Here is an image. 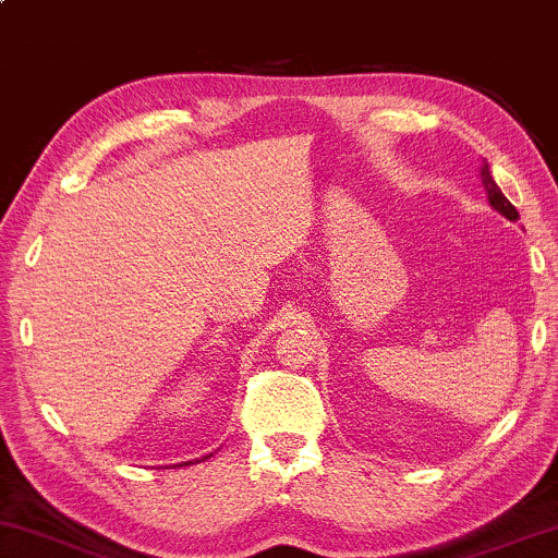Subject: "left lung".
Instances as JSON below:
<instances>
[{
    "label": "left lung",
    "mask_w": 558,
    "mask_h": 558,
    "mask_svg": "<svg viewBox=\"0 0 558 558\" xmlns=\"http://www.w3.org/2000/svg\"><path fill=\"white\" fill-rule=\"evenodd\" d=\"M480 178H483V189H485V194H488L490 207L496 209V213H501L506 220H511V222L520 220V213L514 209V204H511L509 198L501 194V189H498L496 181H493L488 162H483V168H480Z\"/></svg>",
    "instance_id": "obj_1"
}]
</instances>
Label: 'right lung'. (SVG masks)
Returning <instances> with one entry per match:
<instances>
[{"mask_svg":"<svg viewBox=\"0 0 558 558\" xmlns=\"http://www.w3.org/2000/svg\"><path fill=\"white\" fill-rule=\"evenodd\" d=\"M204 459H207V457H204ZM185 464H191V462H185Z\"/></svg>","mask_w":558,"mask_h":558,"instance_id":"right-lung-1","label":"right lung"}]
</instances>
